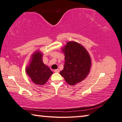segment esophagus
Segmentation results:
<instances>
[{
    "label": "esophagus",
    "instance_id": "1",
    "mask_svg": "<svg viewBox=\"0 0 122 122\" xmlns=\"http://www.w3.org/2000/svg\"><path fill=\"white\" fill-rule=\"evenodd\" d=\"M54 72H55V73H59V72H60V70H59V69H55V70H54Z\"/></svg>",
    "mask_w": 122,
    "mask_h": 122
}]
</instances>
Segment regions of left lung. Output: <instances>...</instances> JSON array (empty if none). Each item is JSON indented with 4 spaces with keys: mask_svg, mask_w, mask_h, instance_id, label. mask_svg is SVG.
I'll return each instance as SVG.
<instances>
[{
    "mask_svg": "<svg viewBox=\"0 0 122 122\" xmlns=\"http://www.w3.org/2000/svg\"><path fill=\"white\" fill-rule=\"evenodd\" d=\"M62 51L65 55L63 69L60 74L66 82L75 85L86 78L90 72L91 58L87 51L78 43L68 42Z\"/></svg>",
    "mask_w": 122,
    "mask_h": 122,
    "instance_id": "1",
    "label": "left lung"
}]
</instances>
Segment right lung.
Instances as JSON below:
<instances>
[{
  "instance_id": "obj_1",
  "label": "right lung",
  "mask_w": 122,
  "mask_h": 122,
  "mask_svg": "<svg viewBox=\"0 0 122 122\" xmlns=\"http://www.w3.org/2000/svg\"><path fill=\"white\" fill-rule=\"evenodd\" d=\"M42 54L40 51H36L32 55L29 66L26 72L33 83L38 85H44L53 74L48 66L43 63Z\"/></svg>"
}]
</instances>
